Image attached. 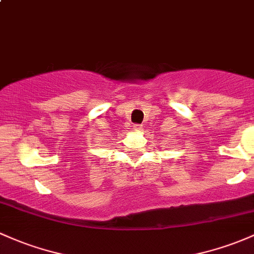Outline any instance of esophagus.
<instances>
[{
  "label": "esophagus",
  "instance_id": "1",
  "mask_svg": "<svg viewBox=\"0 0 254 254\" xmlns=\"http://www.w3.org/2000/svg\"><path fill=\"white\" fill-rule=\"evenodd\" d=\"M141 129H143L141 125H133V130H135V132H140Z\"/></svg>",
  "mask_w": 254,
  "mask_h": 254
}]
</instances>
